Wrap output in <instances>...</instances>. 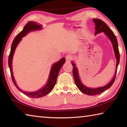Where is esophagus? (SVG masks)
<instances>
[{
  "label": "esophagus",
  "mask_w": 127,
  "mask_h": 127,
  "mask_svg": "<svg viewBox=\"0 0 127 127\" xmlns=\"http://www.w3.org/2000/svg\"><path fill=\"white\" fill-rule=\"evenodd\" d=\"M72 59H73V57H72V55L68 54L65 57V59H66V62H70Z\"/></svg>",
  "instance_id": "obj_1"
}]
</instances>
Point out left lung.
Instances as JSON below:
<instances>
[{"label":"left lung","mask_w":127,"mask_h":127,"mask_svg":"<svg viewBox=\"0 0 127 127\" xmlns=\"http://www.w3.org/2000/svg\"><path fill=\"white\" fill-rule=\"evenodd\" d=\"M93 22L95 23V35L98 34L101 32H104L105 33L107 37H109V39L110 40L111 43L113 44V49L114 50V53L117 58V65H116V70L115 72V75L114 76L113 78L108 84L105 85L104 87L96 88V89H90V88L87 87L86 86L82 84V83L81 82L80 79L78 76V70H77V68H76V65L74 63L72 62V65H73V74L74 79L75 81V83L77 85V87L80 91L83 92V94H85L88 95H98L104 92L106 90L109 89L111 86L113 85V83L114 82L116 74H117V68L118 66L119 65V61H120V54L119 51V49H118V41L114 33L113 32L111 31V30L107 26V25L105 23L104 21L100 20V19H92Z\"/></svg>","instance_id":"8db88e82"}]
</instances>
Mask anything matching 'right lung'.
<instances>
[{
  "instance_id": "obj_1",
  "label": "right lung",
  "mask_w": 127,
  "mask_h": 127,
  "mask_svg": "<svg viewBox=\"0 0 127 127\" xmlns=\"http://www.w3.org/2000/svg\"><path fill=\"white\" fill-rule=\"evenodd\" d=\"M41 29V25L37 24L36 22L30 21V22H28L27 24L25 26L22 31L20 32L16 36V37L14 38L12 44L11 49H10V52L9 54V57H8V65H9V67L10 69V74H11L12 79L14 85L19 91L22 92L23 94H24L26 96L31 98H40L43 97V96H46V95H48L52 91L56 84V82H57V77L58 76L60 70H61V68H62V66H63L64 63H65V58H62L59 62H58L57 63L53 64L51 69L48 82H47L46 85L44 87H42V89H41L40 90H38V91L32 92H25L20 89V88L18 87V86L16 85V82L14 80L13 75L12 68V59L16 47L18 45L19 42L21 41L22 38L23 37H24L25 35H26L29 32L31 31H36V30H38Z\"/></svg>"
}]
</instances>
